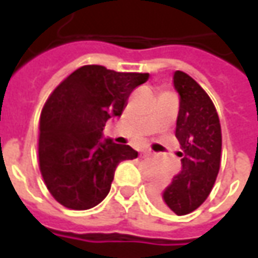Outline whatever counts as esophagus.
Segmentation results:
<instances>
[{
	"instance_id": "34e87169",
	"label": "esophagus",
	"mask_w": 258,
	"mask_h": 258,
	"mask_svg": "<svg viewBox=\"0 0 258 258\" xmlns=\"http://www.w3.org/2000/svg\"><path fill=\"white\" fill-rule=\"evenodd\" d=\"M142 153H144V155H146V156H149V155H152L151 151H144V152H142Z\"/></svg>"
}]
</instances>
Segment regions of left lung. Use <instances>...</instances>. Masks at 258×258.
I'll use <instances>...</instances> for the list:
<instances>
[{
	"instance_id": "1",
	"label": "left lung",
	"mask_w": 258,
	"mask_h": 258,
	"mask_svg": "<svg viewBox=\"0 0 258 258\" xmlns=\"http://www.w3.org/2000/svg\"><path fill=\"white\" fill-rule=\"evenodd\" d=\"M174 88L179 96L175 127L181 170L167 186H155L152 199L177 216L198 209L210 194L221 162V125L213 102L190 76L177 70Z\"/></svg>"
}]
</instances>
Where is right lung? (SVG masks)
I'll list each match as a JSON object with an SVG mask.
<instances>
[{"label": "right lung", "instance_id": "1", "mask_svg": "<svg viewBox=\"0 0 258 258\" xmlns=\"http://www.w3.org/2000/svg\"><path fill=\"white\" fill-rule=\"evenodd\" d=\"M148 73H120L88 64L55 88L40 117L38 157L42 178L55 199L87 210L105 199L120 162L138 152L103 138L107 120L120 117L130 94Z\"/></svg>", "mask_w": 258, "mask_h": 258}]
</instances>
